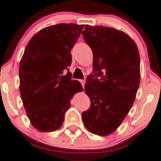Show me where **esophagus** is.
<instances>
[{"instance_id":"1","label":"esophagus","mask_w":161,"mask_h":161,"mask_svg":"<svg viewBox=\"0 0 161 161\" xmlns=\"http://www.w3.org/2000/svg\"><path fill=\"white\" fill-rule=\"evenodd\" d=\"M80 82H81V84H82V87H83L84 88V86H85V80H80Z\"/></svg>"}]
</instances>
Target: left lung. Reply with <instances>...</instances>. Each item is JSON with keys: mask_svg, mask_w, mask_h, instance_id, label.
<instances>
[{"mask_svg": "<svg viewBox=\"0 0 161 161\" xmlns=\"http://www.w3.org/2000/svg\"><path fill=\"white\" fill-rule=\"evenodd\" d=\"M82 34L93 54V72L85 84L91 103L82 112V121L93 134L108 136L119 127L136 99L139 50L129 35L116 29L86 25Z\"/></svg>", "mask_w": 161, "mask_h": 161, "instance_id": "1", "label": "left lung"}]
</instances>
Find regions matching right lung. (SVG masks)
<instances>
[{
    "instance_id": "obj_1",
    "label": "right lung",
    "mask_w": 161,
    "mask_h": 161,
    "mask_svg": "<svg viewBox=\"0 0 161 161\" xmlns=\"http://www.w3.org/2000/svg\"><path fill=\"white\" fill-rule=\"evenodd\" d=\"M83 25L61 23L36 33L19 64V90L31 124L40 131L60 129L71 100L83 90L71 79V50Z\"/></svg>"
}]
</instances>
